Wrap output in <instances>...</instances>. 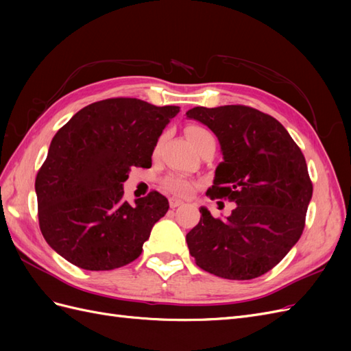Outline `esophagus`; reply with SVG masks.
Segmentation results:
<instances>
[{
	"label": "esophagus",
	"mask_w": 351,
	"mask_h": 351,
	"mask_svg": "<svg viewBox=\"0 0 351 351\" xmlns=\"http://www.w3.org/2000/svg\"><path fill=\"white\" fill-rule=\"evenodd\" d=\"M184 202L182 199H177V197H169V206L171 208H177L180 205H183Z\"/></svg>",
	"instance_id": "obj_1"
}]
</instances>
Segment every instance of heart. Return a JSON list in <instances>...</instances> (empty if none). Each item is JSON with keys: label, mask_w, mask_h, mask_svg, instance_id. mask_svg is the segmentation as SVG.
Returning <instances> with one entry per match:
<instances>
[{"label": "heart", "mask_w": 351, "mask_h": 351, "mask_svg": "<svg viewBox=\"0 0 351 351\" xmlns=\"http://www.w3.org/2000/svg\"><path fill=\"white\" fill-rule=\"evenodd\" d=\"M206 134H210V133L200 125L190 124V125L186 127V136H187V139L190 141V143H192L193 146L202 139V137L206 136ZM164 186L169 190V192H173L176 195H187L190 190H192L193 183L183 176L171 174L164 180Z\"/></svg>", "instance_id": "b5f03b06"}]
</instances>
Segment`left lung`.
I'll return each instance as SVG.
<instances>
[{"label": "left lung", "instance_id": "obj_1", "mask_svg": "<svg viewBox=\"0 0 351 351\" xmlns=\"http://www.w3.org/2000/svg\"><path fill=\"white\" fill-rule=\"evenodd\" d=\"M186 115L215 133L224 158L206 195L237 204L227 219L200 208L186 236L189 252L217 277L258 278L302 236L313 192L306 159L278 120L246 105L195 107Z\"/></svg>", "mask_w": 351, "mask_h": 351}]
</instances>
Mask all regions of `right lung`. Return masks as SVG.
<instances>
[{
	"instance_id": "right-lung-1",
	"label": "right lung",
	"mask_w": 351,
	"mask_h": 351,
	"mask_svg": "<svg viewBox=\"0 0 351 351\" xmlns=\"http://www.w3.org/2000/svg\"><path fill=\"white\" fill-rule=\"evenodd\" d=\"M180 107L136 98L93 102L52 137L35 190L42 236L60 256L88 271H111L141 256L169 208L156 190L123 199L132 167L151 168L156 142Z\"/></svg>"
}]
</instances>
